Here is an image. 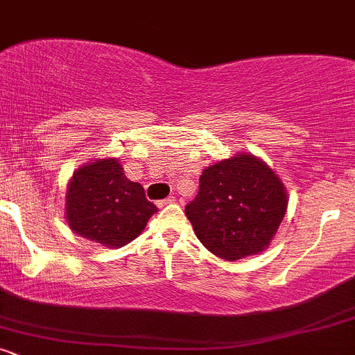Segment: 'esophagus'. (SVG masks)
<instances>
[{
    "label": "esophagus",
    "mask_w": 355,
    "mask_h": 355,
    "mask_svg": "<svg viewBox=\"0 0 355 355\" xmlns=\"http://www.w3.org/2000/svg\"><path fill=\"white\" fill-rule=\"evenodd\" d=\"M173 202H175V197H166V198H164V200H158L157 205L165 207V205H168V203H173Z\"/></svg>",
    "instance_id": "esophagus-1"
}]
</instances>
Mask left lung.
<instances>
[{
  "mask_svg": "<svg viewBox=\"0 0 355 355\" xmlns=\"http://www.w3.org/2000/svg\"><path fill=\"white\" fill-rule=\"evenodd\" d=\"M287 203L274 170L259 157L239 153L203 170L200 190L185 215L207 250L234 262L266 250Z\"/></svg>",
  "mask_w": 355,
  "mask_h": 355,
  "instance_id": "left-lung-1",
  "label": "left lung"
}]
</instances>
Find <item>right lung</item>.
<instances>
[{"label": "right lung", "instance_id": "add662e5", "mask_svg": "<svg viewBox=\"0 0 355 355\" xmlns=\"http://www.w3.org/2000/svg\"><path fill=\"white\" fill-rule=\"evenodd\" d=\"M158 209L140 183L128 180L116 158L92 160L75 170L67 189V220L80 237L116 248L144 232Z\"/></svg>", "mask_w": 355, "mask_h": 355}]
</instances>
